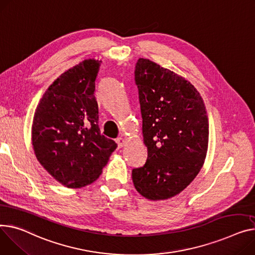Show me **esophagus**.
<instances>
[{
  "label": "esophagus",
  "mask_w": 255,
  "mask_h": 255,
  "mask_svg": "<svg viewBox=\"0 0 255 255\" xmlns=\"http://www.w3.org/2000/svg\"><path fill=\"white\" fill-rule=\"evenodd\" d=\"M117 143H118V146L121 148V147H123V146L125 145L126 140H125L124 138H122V137H119V138L117 139Z\"/></svg>",
  "instance_id": "obj_1"
}]
</instances>
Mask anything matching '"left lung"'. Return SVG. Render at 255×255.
<instances>
[{
    "instance_id": "8db88e82",
    "label": "left lung",
    "mask_w": 255,
    "mask_h": 255,
    "mask_svg": "<svg viewBox=\"0 0 255 255\" xmlns=\"http://www.w3.org/2000/svg\"><path fill=\"white\" fill-rule=\"evenodd\" d=\"M147 159L132 170L136 191L151 201L182 192L204 165L209 124L204 101L188 80L146 58L135 66Z\"/></svg>"
}]
</instances>
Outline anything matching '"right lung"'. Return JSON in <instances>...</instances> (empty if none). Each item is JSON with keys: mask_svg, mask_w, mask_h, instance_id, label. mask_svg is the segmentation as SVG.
Segmentation results:
<instances>
[{"mask_svg": "<svg viewBox=\"0 0 255 255\" xmlns=\"http://www.w3.org/2000/svg\"><path fill=\"white\" fill-rule=\"evenodd\" d=\"M101 60L85 59L61 74L43 94L31 125L35 155L45 170L71 189L103 172L117 143L100 134L95 80Z\"/></svg>", "mask_w": 255, "mask_h": 255, "instance_id": "1", "label": "right lung"}]
</instances>
